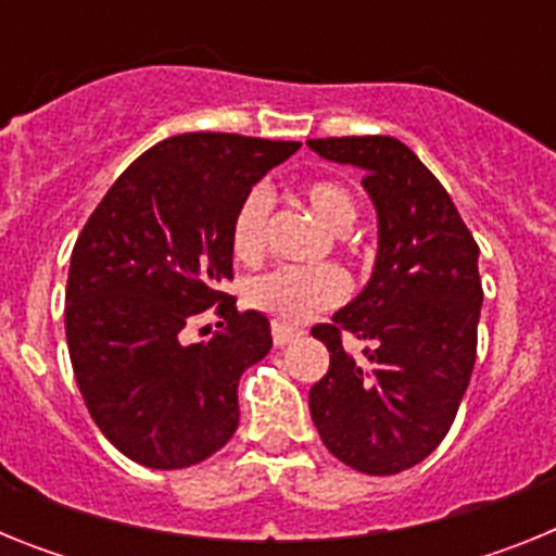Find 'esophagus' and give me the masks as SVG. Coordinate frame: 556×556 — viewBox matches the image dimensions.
I'll return each mask as SVG.
<instances>
[{"label": "esophagus", "mask_w": 556, "mask_h": 556, "mask_svg": "<svg viewBox=\"0 0 556 556\" xmlns=\"http://www.w3.org/2000/svg\"><path fill=\"white\" fill-rule=\"evenodd\" d=\"M301 337V333L294 331V328H289V326H281V323H273V342L278 348H283V345H289V342H292V339H298Z\"/></svg>", "instance_id": "obj_1"}]
</instances>
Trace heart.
Wrapping results in <instances>:
<instances>
[{
	"instance_id": "obj_1",
	"label": "heart",
	"mask_w": 556,
	"mask_h": 556,
	"mask_svg": "<svg viewBox=\"0 0 556 556\" xmlns=\"http://www.w3.org/2000/svg\"><path fill=\"white\" fill-rule=\"evenodd\" d=\"M308 208L326 228L342 233L356 219V200L345 186L333 180H312L303 189ZM267 191L250 189L236 205L230 219V250L239 262H253L264 250V223H267ZM345 275L331 264L320 267H278L255 275L244 283V301L255 312L267 314L281 326H298L314 314L337 306L345 298Z\"/></svg>"
}]
</instances>
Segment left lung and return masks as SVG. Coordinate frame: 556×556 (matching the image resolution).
Listing matches in <instances>:
<instances>
[{
	"mask_svg": "<svg viewBox=\"0 0 556 556\" xmlns=\"http://www.w3.org/2000/svg\"><path fill=\"white\" fill-rule=\"evenodd\" d=\"M365 172L378 223L370 281L328 326L331 365L308 392L326 448L353 470L390 476L424 462L454 424L476 362L479 244L443 184L392 136L306 141ZM363 342L358 354L341 333Z\"/></svg>",
	"mask_w": 556,
	"mask_h": 556,
	"instance_id": "left-lung-1",
	"label": "left lung"
}]
</instances>
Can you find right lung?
<instances>
[{"mask_svg":"<svg viewBox=\"0 0 556 556\" xmlns=\"http://www.w3.org/2000/svg\"><path fill=\"white\" fill-rule=\"evenodd\" d=\"M301 150L236 132L150 147L108 189L72 250L66 342L77 387L111 445L144 468L217 454L239 426V378L273 348L262 312H236L230 219L273 166ZM214 302L224 331L182 339Z\"/></svg>","mask_w":556,"mask_h":556,"instance_id":"add662e5","label":"right lung"}]
</instances>
